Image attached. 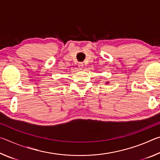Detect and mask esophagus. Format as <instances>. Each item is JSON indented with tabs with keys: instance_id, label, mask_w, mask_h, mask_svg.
Here are the masks:
<instances>
[{
	"instance_id": "esophagus-1",
	"label": "esophagus",
	"mask_w": 160,
	"mask_h": 160,
	"mask_svg": "<svg viewBox=\"0 0 160 160\" xmlns=\"http://www.w3.org/2000/svg\"><path fill=\"white\" fill-rule=\"evenodd\" d=\"M83 66H84V64L82 63H80L79 64H78V66H79V68L80 70H82L83 68Z\"/></svg>"
}]
</instances>
